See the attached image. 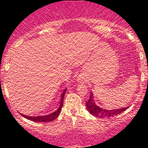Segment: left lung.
<instances>
[{"instance_id": "8db88e82", "label": "left lung", "mask_w": 148, "mask_h": 148, "mask_svg": "<svg viewBox=\"0 0 148 148\" xmlns=\"http://www.w3.org/2000/svg\"><path fill=\"white\" fill-rule=\"evenodd\" d=\"M86 106H87V110L89 111V113H91L92 116H95V117H99V118H110V117L116 116V115L122 113L123 111H125V110L129 108V107H127V108H121V109L111 110H104L103 108H99V106L96 105L94 102L93 95H92V92H90L89 100L86 102Z\"/></svg>"}]
</instances>
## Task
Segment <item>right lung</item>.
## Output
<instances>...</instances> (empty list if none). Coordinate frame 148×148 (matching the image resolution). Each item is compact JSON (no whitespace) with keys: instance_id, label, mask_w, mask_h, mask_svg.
<instances>
[{"instance_id":"1","label":"right lung","mask_w":148,"mask_h":148,"mask_svg":"<svg viewBox=\"0 0 148 148\" xmlns=\"http://www.w3.org/2000/svg\"><path fill=\"white\" fill-rule=\"evenodd\" d=\"M66 88L64 90L62 95H61V101H60L59 107L54 113H51V114L47 115V116H36V117H33V116H27L25 115H22V116L24 117V118L27 119H29L31 121H36V122H49V121H52L53 120L56 119L60 114V112H61V108L63 106V101H64V97L65 92H66Z\"/></svg>"}]
</instances>
